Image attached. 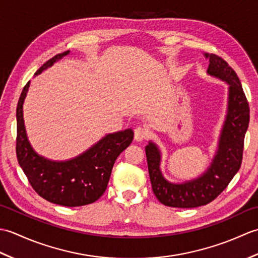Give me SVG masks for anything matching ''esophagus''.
<instances>
[{"mask_svg":"<svg viewBox=\"0 0 258 258\" xmlns=\"http://www.w3.org/2000/svg\"><path fill=\"white\" fill-rule=\"evenodd\" d=\"M147 135H149V131H147L143 126H138L134 131V139L138 142H142L146 140Z\"/></svg>","mask_w":258,"mask_h":258,"instance_id":"34e87169","label":"esophagus"}]
</instances>
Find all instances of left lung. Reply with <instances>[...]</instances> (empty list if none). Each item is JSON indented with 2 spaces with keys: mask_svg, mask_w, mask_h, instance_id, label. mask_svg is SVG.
I'll return each instance as SVG.
<instances>
[{
  "mask_svg": "<svg viewBox=\"0 0 258 258\" xmlns=\"http://www.w3.org/2000/svg\"><path fill=\"white\" fill-rule=\"evenodd\" d=\"M210 58L207 73L229 84L228 111L223 126L217 154L201 177L183 184L169 183L160 171L161 155L157 146L145 147L152 188L156 199L169 207L191 208L206 205L227 187L243 160L244 139L249 123V105L235 71L216 54Z\"/></svg>",
  "mask_w": 258,
  "mask_h": 258,
  "instance_id": "left-lung-1",
  "label": "left lung"
}]
</instances>
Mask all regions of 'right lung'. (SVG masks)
<instances>
[{
  "instance_id": "1",
  "label": "right lung",
  "mask_w": 258,
  "mask_h": 258,
  "mask_svg": "<svg viewBox=\"0 0 258 258\" xmlns=\"http://www.w3.org/2000/svg\"><path fill=\"white\" fill-rule=\"evenodd\" d=\"M70 52L53 56L36 71L35 75L50 68ZM27 82L16 108V156L20 166L36 193L57 205L75 207L92 204L105 191L117 156L132 143L134 133L128 128L108 134L89 151L67 162H52L38 156L26 138L23 102L29 90Z\"/></svg>"
}]
</instances>
